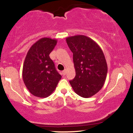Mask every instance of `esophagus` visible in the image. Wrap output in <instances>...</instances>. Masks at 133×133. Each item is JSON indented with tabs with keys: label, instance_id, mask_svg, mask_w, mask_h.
Masks as SVG:
<instances>
[{
	"label": "esophagus",
	"instance_id": "1",
	"mask_svg": "<svg viewBox=\"0 0 133 133\" xmlns=\"http://www.w3.org/2000/svg\"><path fill=\"white\" fill-rule=\"evenodd\" d=\"M62 74L63 76H65V74H66V70H64V71L62 72Z\"/></svg>",
	"mask_w": 133,
	"mask_h": 133
}]
</instances>
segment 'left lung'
<instances>
[{
  "instance_id": "left-lung-1",
  "label": "left lung",
  "mask_w": 133,
  "mask_h": 133,
  "mask_svg": "<svg viewBox=\"0 0 133 133\" xmlns=\"http://www.w3.org/2000/svg\"><path fill=\"white\" fill-rule=\"evenodd\" d=\"M66 42L73 53L76 71L70 84L81 97H91L101 89L106 81L108 65L103 52L95 41L83 35L67 37Z\"/></svg>"
}]
</instances>
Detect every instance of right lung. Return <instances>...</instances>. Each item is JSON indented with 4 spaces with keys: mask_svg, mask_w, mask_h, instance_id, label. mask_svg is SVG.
I'll list each match as a JSON object with an SVG mask.
<instances>
[{
    "mask_svg": "<svg viewBox=\"0 0 133 133\" xmlns=\"http://www.w3.org/2000/svg\"><path fill=\"white\" fill-rule=\"evenodd\" d=\"M57 42L54 39L41 38L27 53L23 65L22 78L27 89L36 97L44 98L49 96L61 79L49 57Z\"/></svg>",
    "mask_w": 133,
    "mask_h": 133,
    "instance_id": "1",
    "label": "right lung"
}]
</instances>
